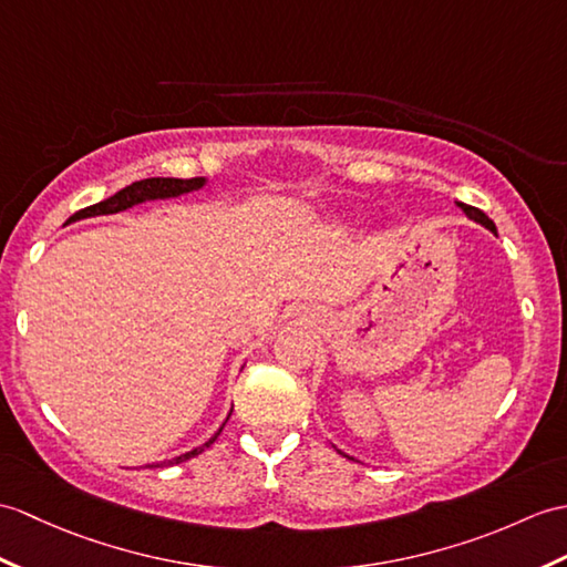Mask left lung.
Segmentation results:
<instances>
[{"instance_id": "8db88e82", "label": "left lung", "mask_w": 567, "mask_h": 567, "mask_svg": "<svg viewBox=\"0 0 567 567\" xmlns=\"http://www.w3.org/2000/svg\"><path fill=\"white\" fill-rule=\"evenodd\" d=\"M456 207H458V209H464V215H466L468 219H473L476 224H481V227H485V229H491V231L497 236V229H495L493 219H491L488 215H485V213H481L478 207H471V205H464V203H456ZM333 446H336V444H333ZM336 450H338V446H336ZM338 454H343L346 458H352V456H350V454H346L343 450H338Z\"/></svg>"}]
</instances>
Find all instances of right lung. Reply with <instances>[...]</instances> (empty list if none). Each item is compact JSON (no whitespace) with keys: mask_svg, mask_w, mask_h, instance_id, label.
Here are the masks:
<instances>
[{"mask_svg":"<svg viewBox=\"0 0 567 567\" xmlns=\"http://www.w3.org/2000/svg\"><path fill=\"white\" fill-rule=\"evenodd\" d=\"M207 186V178H144V181H137L133 183V186H127L123 190H117L115 195L105 197V200L91 205V207H84L79 209V213H74L68 224L72 221H79V219H89V217H103V215H117V213H125V209L135 207V205H142V203H154V200H174V197H183V195H190L195 190H203ZM231 415V411H229ZM227 415V420H229ZM227 420H224L221 427L227 425ZM221 427L209 437L205 444L195 446V450L186 452V454H178L174 458H164V462H156V464H150V468H166V466H174V464H181V462H188V458L203 454L209 444H213L217 437Z\"/></svg>","mask_w":567,"mask_h":567,"instance_id":"add662e5","label":"right lung"}]
</instances>
